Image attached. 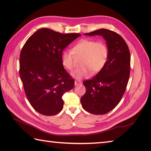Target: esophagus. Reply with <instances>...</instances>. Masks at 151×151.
<instances>
[{"label": "esophagus", "instance_id": "1", "mask_svg": "<svg viewBox=\"0 0 151 151\" xmlns=\"http://www.w3.org/2000/svg\"><path fill=\"white\" fill-rule=\"evenodd\" d=\"M81 81L80 80H76L75 81V86H79V85H81Z\"/></svg>", "mask_w": 151, "mask_h": 151}]
</instances>
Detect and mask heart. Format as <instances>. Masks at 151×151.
<instances>
[{
	"mask_svg": "<svg viewBox=\"0 0 151 151\" xmlns=\"http://www.w3.org/2000/svg\"><path fill=\"white\" fill-rule=\"evenodd\" d=\"M109 48L102 41L93 39H83L76 44L71 50H65L62 54L63 65L69 71L75 67V59L82 58L81 65L72 73L73 76L81 79L88 77L91 74L97 73L102 70L106 65L109 58Z\"/></svg>",
	"mask_w": 151,
	"mask_h": 151,
	"instance_id": "obj_1",
	"label": "heart"
}]
</instances>
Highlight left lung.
Here are the masks:
<instances>
[{
	"instance_id": "obj_1",
	"label": "left lung",
	"mask_w": 151,
	"mask_h": 151,
	"mask_svg": "<svg viewBox=\"0 0 151 151\" xmlns=\"http://www.w3.org/2000/svg\"><path fill=\"white\" fill-rule=\"evenodd\" d=\"M85 34L102 36L109 53L104 69L83 82L86 91L81 104L89 113L104 115L117 106L125 93L130 76V52L125 40L114 31L101 28Z\"/></svg>"
}]
</instances>
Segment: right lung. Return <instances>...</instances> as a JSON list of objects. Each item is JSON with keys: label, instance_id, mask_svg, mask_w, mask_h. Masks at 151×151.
<instances>
[{"label": "right lung", "instance_id": "obj_1", "mask_svg": "<svg viewBox=\"0 0 151 151\" xmlns=\"http://www.w3.org/2000/svg\"><path fill=\"white\" fill-rule=\"evenodd\" d=\"M80 34H62L49 28L34 33L20 54L19 73L27 99L42 115H55L62 110V96L74 87L64 69L62 51Z\"/></svg>", "mask_w": 151, "mask_h": 151}]
</instances>
